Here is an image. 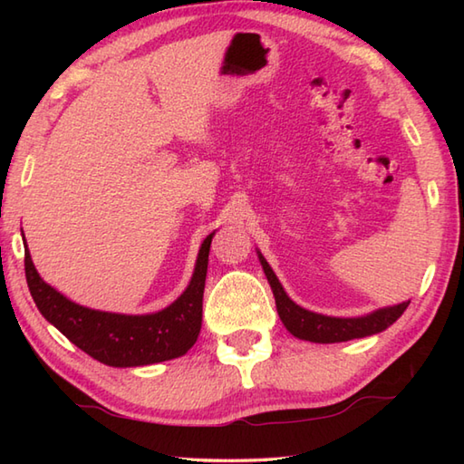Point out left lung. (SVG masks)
<instances>
[{"label":"left lung","mask_w":464,"mask_h":464,"mask_svg":"<svg viewBox=\"0 0 464 464\" xmlns=\"http://www.w3.org/2000/svg\"><path fill=\"white\" fill-rule=\"evenodd\" d=\"M257 257L261 261V267L267 277L275 304H277V313L285 327L293 334V337L311 341V343H343L351 339H362L371 337L391 327L411 301H402L392 307H382L372 313L362 314V317H329V314L313 313L309 309H303L301 304L295 303L287 293H285L283 285L279 283L277 275L273 273L271 265L263 257L261 251H257Z\"/></svg>","instance_id":"1"}]
</instances>
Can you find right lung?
<instances>
[{
    "label": "right lung",
    "instance_id": "right-lung-1",
    "mask_svg": "<svg viewBox=\"0 0 464 464\" xmlns=\"http://www.w3.org/2000/svg\"><path fill=\"white\" fill-rule=\"evenodd\" d=\"M213 235L197 253L193 277L169 307L147 314L95 311L69 301L35 269L25 243V279L39 313L75 347L110 367H143L171 361L189 351L201 331L203 289Z\"/></svg>",
    "mask_w": 464,
    "mask_h": 464
}]
</instances>
